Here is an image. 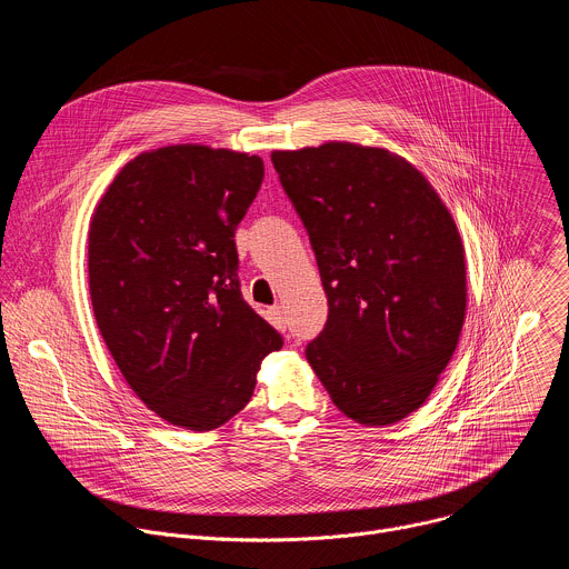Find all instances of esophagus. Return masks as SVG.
Listing matches in <instances>:
<instances>
[{"instance_id": "1", "label": "esophagus", "mask_w": 569, "mask_h": 569, "mask_svg": "<svg viewBox=\"0 0 569 569\" xmlns=\"http://www.w3.org/2000/svg\"><path fill=\"white\" fill-rule=\"evenodd\" d=\"M268 319H270V323L274 329H279V331H286V312H283V308L281 306H272V308H268Z\"/></svg>"}]
</instances>
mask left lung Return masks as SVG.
<instances>
[{
	"label": "left lung",
	"mask_w": 569,
	"mask_h": 569,
	"mask_svg": "<svg viewBox=\"0 0 569 569\" xmlns=\"http://www.w3.org/2000/svg\"><path fill=\"white\" fill-rule=\"evenodd\" d=\"M317 259L329 319L306 358L338 410L391 426L428 400L466 315L457 224L426 176L351 141L274 150Z\"/></svg>",
	"instance_id": "obj_1"
}]
</instances>
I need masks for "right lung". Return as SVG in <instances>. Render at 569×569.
Returning a JSON list of instances; mask_svg holds the SVG:
<instances>
[{
  "label": "right lung",
  "instance_id": "right-lung-1",
  "mask_svg": "<svg viewBox=\"0 0 569 569\" xmlns=\"http://www.w3.org/2000/svg\"><path fill=\"white\" fill-rule=\"evenodd\" d=\"M259 154L200 143L141 152L99 200L88 242L99 331L130 389L171 426L207 432L250 402L281 336L240 295L236 224Z\"/></svg>",
  "mask_w": 569,
  "mask_h": 569
}]
</instances>
